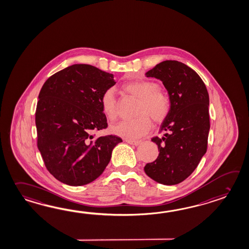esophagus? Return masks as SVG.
<instances>
[{"instance_id": "34e87169", "label": "esophagus", "mask_w": 249, "mask_h": 249, "mask_svg": "<svg viewBox=\"0 0 249 249\" xmlns=\"http://www.w3.org/2000/svg\"><path fill=\"white\" fill-rule=\"evenodd\" d=\"M125 141L128 144H133V145H138L141 143V141H139V140H131V139H126Z\"/></svg>"}]
</instances>
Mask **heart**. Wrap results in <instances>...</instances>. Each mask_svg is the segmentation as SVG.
<instances>
[{"instance_id":"b5f03b06","label":"heart","mask_w":249,"mask_h":249,"mask_svg":"<svg viewBox=\"0 0 249 249\" xmlns=\"http://www.w3.org/2000/svg\"><path fill=\"white\" fill-rule=\"evenodd\" d=\"M122 89L140 99L137 117L118 122L111 127V132L127 139L143 137L152 127L150 117L156 123L164 122L171 111V102L160 90V86L147 79H135L122 85ZM102 111L109 120L114 121L119 114V105L114 90L108 89L101 95Z\"/></svg>"}]
</instances>
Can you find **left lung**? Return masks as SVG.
Returning <instances> with one entry per match:
<instances>
[{"mask_svg": "<svg viewBox=\"0 0 249 249\" xmlns=\"http://www.w3.org/2000/svg\"><path fill=\"white\" fill-rule=\"evenodd\" d=\"M145 75L164 85L171 111L160 126L163 137L152 138L160 153L144 166V172L156 182L176 185L191 175L206 153L209 94L198 74L179 61H162Z\"/></svg>", "mask_w": 249, "mask_h": 249, "instance_id": "8db88e82", "label": "left lung"}]
</instances>
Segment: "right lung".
<instances>
[{
  "instance_id": "1",
  "label": "right lung",
  "mask_w": 249,
  "mask_h": 249,
  "mask_svg": "<svg viewBox=\"0 0 249 249\" xmlns=\"http://www.w3.org/2000/svg\"><path fill=\"white\" fill-rule=\"evenodd\" d=\"M116 84L113 75L89 64H74L51 76L36 111L37 147L48 172L70 186L94 181L122 139L94 132L108 126L101 95Z\"/></svg>"
}]
</instances>
